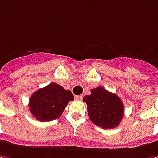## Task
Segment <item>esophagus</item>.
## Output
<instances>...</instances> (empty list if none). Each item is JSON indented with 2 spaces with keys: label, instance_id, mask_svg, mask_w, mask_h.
<instances>
[{
  "label": "esophagus",
  "instance_id": "34e87169",
  "mask_svg": "<svg viewBox=\"0 0 158 158\" xmlns=\"http://www.w3.org/2000/svg\"><path fill=\"white\" fill-rule=\"evenodd\" d=\"M83 99V96L82 95H76L75 96V100H77V101H81Z\"/></svg>",
  "mask_w": 158,
  "mask_h": 158
}]
</instances>
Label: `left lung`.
Segmentation results:
<instances>
[{
    "instance_id": "obj_1",
    "label": "left lung",
    "mask_w": 158,
    "mask_h": 158,
    "mask_svg": "<svg viewBox=\"0 0 158 158\" xmlns=\"http://www.w3.org/2000/svg\"><path fill=\"white\" fill-rule=\"evenodd\" d=\"M83 101L87 105L90 120L102 128H114L123 120L124 106L122 100L101 86L91 90Z\"/></svg>"
}]
</instances>
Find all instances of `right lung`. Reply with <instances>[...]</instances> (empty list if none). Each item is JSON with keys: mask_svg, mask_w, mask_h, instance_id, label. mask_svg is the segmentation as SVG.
Instances as JSON below:
<instances>
[{"mask_svg": "<svg viewBox=\"0 0 158 158\" xmlns=\"http://www.w3.org/2000/svg\"><path fill=\"white\" fill-rule=\"evenodd\" d=\"M73 100L71 91L56 83H51L31 95L29 107L37 121L50 122L60 116L69 101Z\"/></svg>", "mask_w": 158, "mask_h": 158, "instance_id": "add662e5", "label": "right lung"}]
</instances>
